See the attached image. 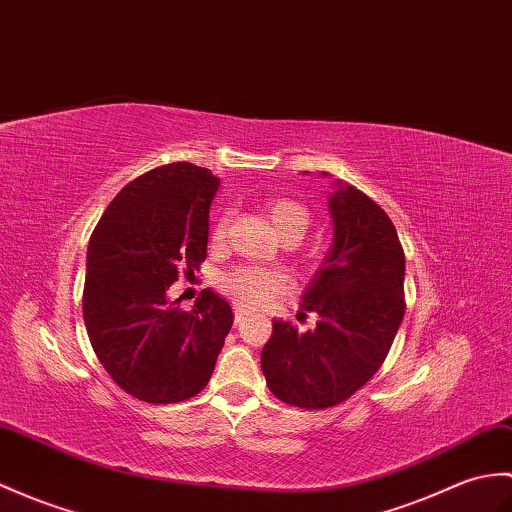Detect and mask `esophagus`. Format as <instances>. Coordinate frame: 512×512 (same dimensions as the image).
Wrapping results in <instances>:
<instances>
[{"mask_svg":"<svg viewBox=\"0 0 512 512\" xmlns=\"http://www.w3.org/2000/svg\"><path fill=\"white\" fill-rule=\"evenodd\" d=\"M248 316L246 310H242L240 305H235V323H242V320Z\"/></svg>","mask_w":512,"mask_h":512,"instance_id":"obj_1","label":"esophagus"}]
</instances>
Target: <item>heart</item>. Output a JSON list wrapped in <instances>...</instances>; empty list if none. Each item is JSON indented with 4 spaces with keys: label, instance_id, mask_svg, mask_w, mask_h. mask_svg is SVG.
<instances>
[{
    "label": "heart",
    "instance_id": "obj_1",
    "mask_svg": "<svg viewBox=\"0 0 512 512\" xmlns=\"http://www.w3.org/2000/svg\"><path fill=\"white\" fill-rule=\"evenodd\" d=\"M268 218L272 227L277 229L281 237H296L301 240L307 224H310V213L301 205V202L290 198H275L266 205ZM229 229V216L213 218L209 227V242L211 246H222L227 240ZM294 288V281L285 270L279 268H261L242 264L235 266L229 272H224L220 277V290L229 296L235 305L251 307V310H259V307H268L270 303L279 301L281 296L290 294Z\"/></svg>",
    "mask_w": 512,
    "mask_h": 512
}]
</instances>
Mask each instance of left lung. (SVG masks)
Returning <instances> with one entry per match:
<instances>
[{
	"mask_svg": "<svg viewBox=\"0 0 512 512\" xmlns=\"http://www.w3.org/2000/svg\"><path fill=\"white\" fill-rule=\"evenodd\" d=\"M334 244L303 294L299 331L272 320L261 371L272 395L294 408L325 410L347 401L371 379L406 312V257L388 213L353 185L329 196Z\"/></svg>",
	"mask_w": 512,
	"mask_h": 512,
	"instance_id": "8db88e82",
	"label": "left lung"
}]
</instances>
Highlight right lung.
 <instances>
[{
	"instance_id": "1",
	"label": "right lung",
	"mask_w": 512,
	"mask_h": 512,
	"mask_svg": "<svg viewBox=\"0 0 512 512\" xmlns=\"http://www.w3.org/2000/svg\"><path fill=\"white\" fill-rule=\"evenodd\" d=\"M220 178L176 161L130 181L95 224L82 316L113 382L146 403H178L207 386L231 305L202 290L194 310L168 303L178 277L207 259L209 207Z\"/></svg>"
}]
</instances>
